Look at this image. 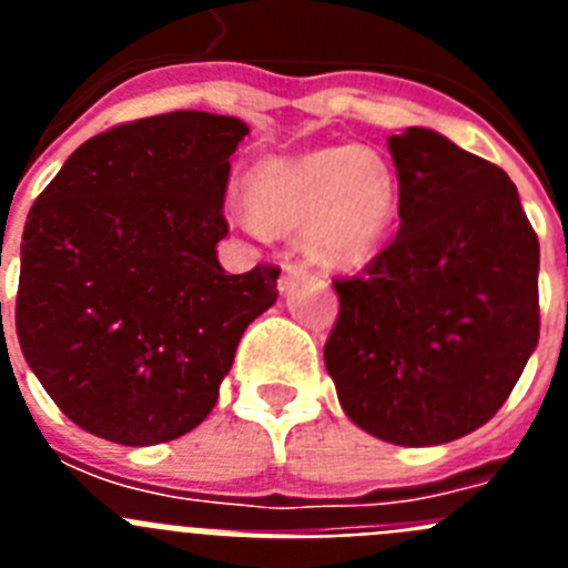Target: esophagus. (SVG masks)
Here are the masks:
<instances>
[{
    "label": "esophagus",
    "mask_w": 568,
    "mask_h": 568,
    "mask_svg": "<svg viewBox=\"0 0 568 568\" xmlns=\"http://www.w3.org/2000/svg\"><path fill=\"white\" fill-rule=\"evenodd\" d=\"M298 275H304V267H301V264H293V261H287V264H284V275H281V281H278L281 293H287L290 281L298 278Z\"/></svg>",
    "instance_id": "34e87169"
}]
</instances>
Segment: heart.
Segmentation results:
<instances>
[{
	"label": "heart",
	"mask_w": 568,
	"mask_h": 568,
	"mask_svg": "<svg viewBox=\"0 0 568 568\" xmlns=\"http://www.w3.org/2000/svg\"><path fill=\"white\" fill-rule=\"evenodd\" d=\"M250 230L298 233L301 247L329 270L364 267L393 235L398 179L364 144L273 155L244 179Z\"/></svg>",
	"instance_id": "1"
}]
</instances>
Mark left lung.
Wrapping results in <instances>:
<instances>
[{
	"instance_id": "1",
	"label": "left lung",
	"mask_w": 568,
	"mask_h": 568,
	"mask_svg": "<svg viewBox=\"0 0 568 568\" xmlns=\"http://www.w3.org/2000/svg\"><path fill=\"white\" fill-rule=\"evenodd\" d=\"M400 227L364 275L335 281L324 344L341 409L398 446L475 433L540 335V244L518 187L429 128L389 135Z\"/></svg>"
}]
</instances>
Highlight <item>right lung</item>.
Instances as JSON below:
<instances>
[{"label": "right lung", "mask_w": 568, "mask_h": 568, "mask_svg": "<svg viewBox=\"0 0 568 568\" xmlns=\"http://www.w3.org/2000/svg\"><path fill=\"white\" fill-rule=\"evenodd\" d=\"M235 115L175 110L70 153L22 233L17 335L44 393L124 446L182 438L219 400L244 329L278 298V267L230 275Z\"/></svg>", "instance_id": "right-lung-1"}]
</instances>
